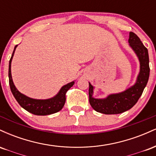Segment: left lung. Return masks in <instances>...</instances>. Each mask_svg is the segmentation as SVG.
Instances as JSON below:
<instances>
[{
    "mask_svg": "<svg viewBox=\"0 0 156 156\" xmlns=\"http://www.w3.org/2000/svg\"><path fill=\"white\" fill-rule=\"evenodd\" d=\"M128 42L136 53L140 62V73L136 83L125 92L111 94L105 99H95L93 98V87L89 83V103L96 112L105 114H117L126 112L137 103L145 88L150 76L148 51L139 37L133 32H130Z\"/></svg>",
    "mask_w": 156,
    "mask_h": 156,
    "instance_id": "obj_1",
    "label": "left lung"
}]
</instances>
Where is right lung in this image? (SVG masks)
Returning a JSON list of instances; mask_svg holds the SVG:
<instances>
[{"label": "right lung", "mask_w": 156, "mask_h": 156, "mask_svg": "<svg viewBox=\"0 0 156 156\" xmlns=\"http://www.w3.org/2000/svg\"><path fill=\"white\" fill-rule=\"evenodd\" d=\"M17 45H16L12 53V57L9 60V85L12 93L17 101V103L20 105L21 107L26 109L27 112L35 114V115H49V114H54L59 112L64 107V103L66 101V92L73 87L75 83L74 81L64 85L59 92L54 98L48 100H36L28 98L24 94H21L20 92L16 89L15 86L14 85L12 81V74H11V63H12V58H13L14 53Z\"/></svg>", "instance_id": "obj_1"}]
</instances>
